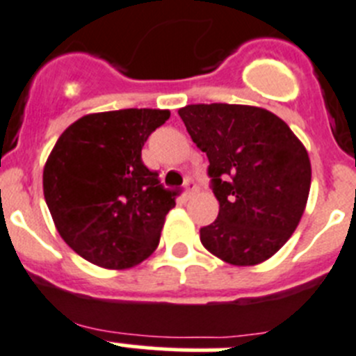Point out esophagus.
I'll return each mask as SVG.
<instances>
[{"label": "esophagus", "instance_id": "obj_1", "mask_svg": "<svg viewBox=\"0 0 356 356\" xmlns=\"http://www.w3.org/2000/svg\"><path fill=\"white\" fill-rule=\"evenodd\" d=\"M197 191H198V188H197V184H195V181L188 179V181H186V189H184L186 198H191L195 193H197Z\"/></svg>", "mask_w": 356, "mask_h": 356}]
</instances>
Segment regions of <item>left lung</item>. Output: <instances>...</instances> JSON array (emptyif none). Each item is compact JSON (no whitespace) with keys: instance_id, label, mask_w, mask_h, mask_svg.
<instances>
[{"instance_id":"8db88e82","label":"left lung","mask_w":356,"mask_h":356,"mask_svg":"<svg viewBox=\"0 0 356 356\" xmlns=\"http://www.w3.org/2000/svg\"><path fill=\"white\" fill-rule=\"evenodd\" d=\"M191 140L209 158L219 202L200 230L204 248L235 267L274 257L300 223L311 161L290 126L253 105L197 103L179 108Z\"/></svg>"}]
</instances>
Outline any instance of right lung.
Listing matches in <instances>:
<instances>
[{"instance_id":"1","label":"right lung","mask_w":356,"mask_h":356,"mask_svg":"<svg viewBox=\"0 0 356 356\" xmlns=\"http://www.w3.org/2000/svg\"><path fill=\"white\" fill-rule=\"evenodd\" d=\"M170 111L96 112L70 124L43 167V197L59 235L84 260L122 270L156 251L175 191L142 163Z\"/></svg>"}]
</instances>
